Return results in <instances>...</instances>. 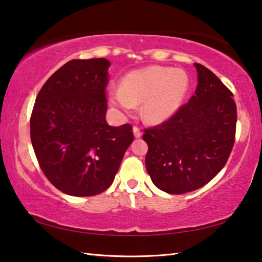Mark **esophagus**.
<instances>
[{"label":"esophagus","mask_w":262,"mask_h":262,"mask_svg":"<svg viewBox=\"0 0 262 262\" xmlns=\"http://www.w3.org/2000/svg\"><path fill=\"white\" fill-rule=\"evenodd\" d=\"M133 133H134L135 137H141L142 136V130L140 129V127H137V126H134V128H133Z\"/></svg>","instance_id":"obj_1"}]
</instances>
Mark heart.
Segmentation results:
<instances>
[{
  "mask_svg": "<svg viewBox=\"0 0 262 262\" xmlns=\"http://www.w3.org/2000/svg\"><path fill=\"white\" fill-rule=\"evenodd\" d=\"M188 90L189 78L184 70L150 66L128 73L120 88L111 89L108 98L115 108L125 113L142 103V118L158 123L179 110Z\"/></svg>",
  "mask_w": 262,
  "mask_h": 262,
  "instance_id": "1",
  "label": "heart"
}]
</instances>
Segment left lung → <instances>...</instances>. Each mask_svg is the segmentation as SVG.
Returning <instances> with one entry per match:
<instances>
[{
    "mask_svg": "<svg viewBox=\"0 0 262 262\" xmlns=\"http://www.w3.org/2000/svg\"><path fill=\"white\" fill-rule=\"evenodd\" d=\"M198 86L188 103L161 125L145 128V167L152 183L170 194L202 187L228 162L236 139L237 106L216 75L195 63Z\"/></svg>",
    "mask_w": 262,
    "mask_h": 262,
    "instance_id": "obj_1",
    "label": "left lung"
}]
</instances>
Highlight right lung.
<instances>
[{"instance_id":"add662e5","label":"right lung","mask_w":262,"mask_h":262,"mask_svg":"<svg viewBox=\"0 0 262 262\" xmlns=\"http://www.w3.org/2000/svg\"><path fill=\"white\" fill-rule=\"evenodd\" d=\"M106 59L72 60L43 84L30 119L31 142L50 183L73 196L112 185L134 140L129 123L108 126Z\"/></svg>"}]
</instances>
